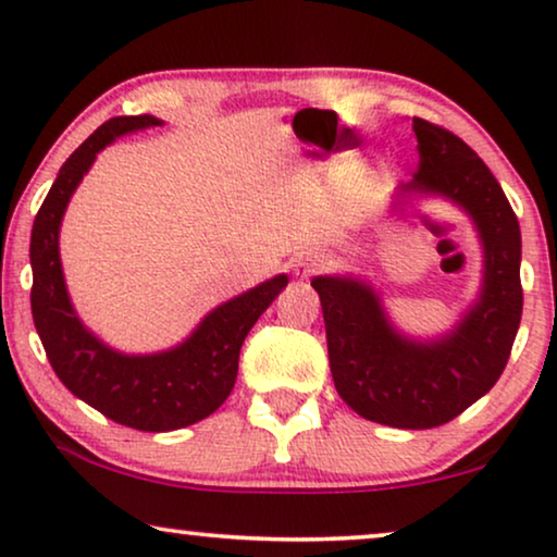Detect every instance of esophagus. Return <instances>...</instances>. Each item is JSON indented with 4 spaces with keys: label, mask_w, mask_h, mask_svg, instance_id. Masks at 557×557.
<instances>
[{
    "label": "esophagus",
    "mask_w": 557,
    "mask_h": 557,
    "mask_svg": "<svg viewBox=\"0 0 557 557\" xmlns=\"http://www.w3.org/2000/svg\"><path fill=\"white\" fill-rule=\"evenodd\" d=\"M326 265H330V258H326L324 253H317V250H309V253H301L299 258H296L294 276L304 281V278L314 276V273H319V271H324Z\"/></svg>",
    "instance_id": "1"
}]
</instances>
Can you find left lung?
Masks as SVG:
<instances>
[{
	"label": "left lung",
	"instance_id": "left-lung-1",
	"mask_svg": "<svg viewBox=\"0 0 557 557\" xmlns=\"http://www.w3.org/2000/svg\"><path fill=\"white\" fill-rule=\"evenodd\" d=\"M418 170L395 187L400 220L416 202L441 200L474 225L482 278L448 330L418 337L393 322L383 294L357 273L311 281L326 326L330 370L339 398L368 421L436 429L497 383L520 330L522 238L512 208L476 151L446 128L413 119Z\"/></svg>",
	"mask_w": 557,
	"mask_h": 557
}]
</instances>
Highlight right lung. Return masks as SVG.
<instances>
[{
    "label": "right lung",
    "mask_w": 557,
    "mask_h": 557,
    "mask_svg": "<svg viewBox=\"0 0 557 557\" xmlns=\"http://www.w3.org/2000/svg\"><path fill=\"white\" fill-rule=\"evenodd\" d=\"M164 126L162 119L116 116L98 126L60 166L33 223V319L45 355L67 391L98 413L136 431H177L223 406L238 377V357L250 326L288 284L278 273L208 311L174 347L121 352L88 330L67 294L60 261V225L67 202L103 151L119 136Z\"/></svg>",
    "instance_id": "1"
}]
</instances>
